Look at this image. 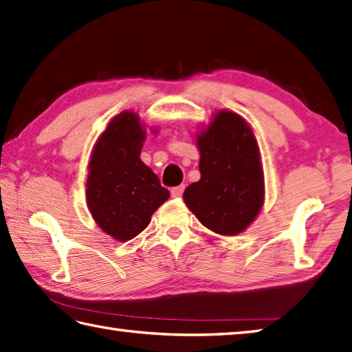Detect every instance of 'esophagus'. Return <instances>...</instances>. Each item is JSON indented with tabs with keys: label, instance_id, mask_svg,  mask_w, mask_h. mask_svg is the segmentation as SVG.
Returning <instances> with one entry per match:
<instances>
[{
	"label": "esophagus",
	"instance_id": "1",
	"mask_svg": "<svg viewBox=\"0 0 352 352\" xmlns=\"http://www.w3.org/2000/svg\"><path fill=\"white\" fill-rule=\"evenodd\" d=\"M183 192H184V184H180V186H177V188L170 189V195L174 198H180L183 195Z\"/></svg>",
	"mask_w": 352,
	"mask_h": 352
}]
</instances>
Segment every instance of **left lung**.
Returning <instances> with one entry per match:
<instances>
[{
    "instance_id": "obj_1",
    "label": "left lung",
    "mask_w": 352,
    "mask_h": 352,
    "mask_svg": "<svg viewBox=\"0 0 352 352\" xmlns=\"http://www.w3.org/2000/svg\"><path fill=\"white\" fill-rule=\"evenodd\" d=\"M199 182L183 198L203 226L219 235H238L264 203V172L258 142L243 117L221 109L197 135Z\"/></svg>"
}]
</instances>
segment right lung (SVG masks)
<instances>
[{"instance_id":"add662e5","label":"right lung","mask_w":352,"mask_h":352,"mask_svg":"<svg viewBox=\"0 0 352 352\" xmlns=\"http://www.w3.org/2000/svg\"><path fill=\"white\" fill-rule=\"evenodd\" d=\"M146 133L139 116L123 111L94 144L87 178V206L100 229L129 241L146 229L169 190L140 160Z\"/></svg>"}]
</instances>
